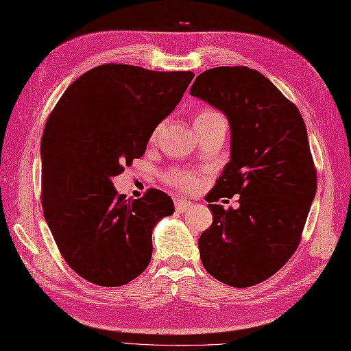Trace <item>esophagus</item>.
<instances>
[{
	"mask_svg": "<svg viewBox=\"0 0 351 351\" xmlns=\"http://www.w3.org/2000/svg\"><path fill=\"white\" fill-rule=\"evenodd\" d=\"M191 203L188 202V200H185V199H176L175 200V209H176V212H179V213H184V212H186V210H190L191 209Z\"/></svg>",
	"mask_w": 351,
	"mask_h": 351,
	"instance_id": "34e87169",
	"label": "esophagus"
}]
</instances>
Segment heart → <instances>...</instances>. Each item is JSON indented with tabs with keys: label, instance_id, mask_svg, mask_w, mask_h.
<instances>
[{
	"label": "heart",
	"instance_id": "1",
	"mask_svg": "<svg viewBox=\"0 0 351 351\" xmlns=\"http://www.w3.org/2000/svg\"><path fill=\"white\" fill-rule=\"evenodd\" d=\"M222 117L221 114L215 112L212 110H203L199 112V115L195 117V121L194 123H199V121H206V120H213V119H219ZM156 134V133H154ZM167 181L170 184H173L175 186H178L179 190H193V188L197 185L195 178L190 173V172H184V170H172V172H169L167 175Z\"/></svg>",
	"mask_w": 351,
	"mask_h": 351
}]
</instances>
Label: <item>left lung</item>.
I'll list each match as a JSON object with an SVG mask.
<instances>
[{"label": "left lung", "instance_id": "8db88e82", "mask_svg": "<svg viewBox=\"0 0 351 351\" xmlns=\"http://www.w3.org/2000/svg\"><path fill=\"white\" fill-rule=\"evenodd\" d=\"M190 95L226 114L231 156L209 203L240 194L237 209L209 204L199 239L206 271L232 287L267 280L300 245L317 179L302 117L267 77L219 66L195 78Z\"/></svg>", "mask_w": 351, "mask_h": 351}]
</instances>
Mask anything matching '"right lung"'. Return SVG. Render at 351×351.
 I'll return each mask as SVG.
<instances>
[{"label": "right lung", "mask_w": 351, "mask_h": 351, "mask_svg": "<svg viewBox=\"0 0 351 351\" xmlns=\"http://www.w3.org/2000/svg\"><path fill=\"white\" fill-rule=\"evenodd\" d=\"M194 74L106 64L62 95L41 139L44 218L68 265L114 287L151 261L152 230L175 212L170 197L117 194L111 179L147 149L152 132L181 102Z\"/></svg>", "instance_id": "add662e5"}]
</instances>
